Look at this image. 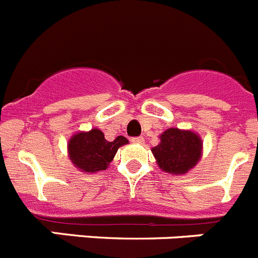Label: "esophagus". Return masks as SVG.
Listing matches in <instances>:
<instances>
[{"instance_id":"obj_1","label":"esophagus","mask_w":258,"mask_h":258,"mask_svg":"<svg viewBox=\"0 0 258 258\" xmlns=\"http://www.w3.org/2000/svg\"><path fill=\"white\" fill-rule=\"evenodd\" d=\"M132 142L137 143V145H143L145 143V138L143 137H136V138H132Z\"/></svg>"}]
</instances>
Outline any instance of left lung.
Instances as JSON below:
<instances>
[{
	"label": "left lung",
	"mask_w": 258,
	"mask_h": 258,
	"mask_svg": "<svg viewBox=\"0 0 258 258\" xmlns=\"http://www.w3.org/2000/svg\"><path fill=\"white\" fill-rule=\"evenodd\" d=\"M160 143L152 147V155L161 170L182 175L197 166L203 155L202 137L192 131L169 127L160 134Z\"/></svg>",
	"instance_id": "1"
}]
</instances>
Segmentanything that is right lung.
<instances>
[{
	"label": "right lung",
	"mask_w": 258,
	"mask_h": 258,
	"mask_svg": "<svg viewBox=\"0 0 258 258\" xmlns=\"http://www.w3.org/2000/svg\"><path fill=\"white\" fill-rule=\"evenodd\" d=\"M129 141L122 136L108 142L103 132L93 127L89 132H79L71 137L67 143L68 157L77 169L84 173L106 170L113 160L118 147L127 145Z\"/></svg>",
	"instance_id": "obj_1"
}]
</instances>
